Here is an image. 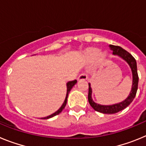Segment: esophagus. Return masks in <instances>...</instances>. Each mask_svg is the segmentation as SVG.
Returning <instances> with one entry per match:
<instances>
[{
  "label": "esophagus",
  "mask_w": 146,
  "mask_h": 146,
  "mask_svg": "<svg viewBox=\"0 0 146 146\" xmlns=\"http://www.w3.org/2000/svg\"><path fill=\"white\" fill-rule=\"evenodd\" d=\"M78 80H86L88 79V74H86V72H82L78 77Z\"/></svg>",
  "instance_id": "esophagus-1"
}]
</instances>
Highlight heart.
Masks as SVG:
<instances>
[{"label":"heart","instance_id":"b5f03b06","mask_svg":"<svg viewBox=\"0 0 146 146\" xmlns=\"http://www.w3.org/2000/svg\"><path fill=\"white\" fill-rule=\"evenodd\" d=\"M89 55H91L92 58H96L99 57L100 55H101V57L102 58L104 57V55L101 54L100 50H99V49H96V48H92L89 50Z\"/></svg>","mask_w":146,"mask_h":146}]
</instances>
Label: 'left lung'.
Segmentation results:
<instances>
[{"mask_svg":"<svg viewBox=\"0 0 146 146\" xmlns=\"http://www.w3.org/2000/svg\"><path fill=\"white\" fill-rule=\"evenodd\" d=\"M109 47L110 50L113 51V55H118L129 65L131 73H132V86H131V90L130 91L129 95L123 102L118 103V104H112V105H102V104L95 103L93 101L92 97H91L92 89H91V84L88 83V97L89 104L96 111L104 113V114H114V113H116L123 110L126 107H128L131 104V102L133 101V99L136 96L139 80L137 69V63L135 58L129 52H128L126 50L119 46L110 44Z\"/></svg>","mask_w":146,"mask_h":146,"instance_id":"left-lung-1","label":"left lung"}]
</instances>
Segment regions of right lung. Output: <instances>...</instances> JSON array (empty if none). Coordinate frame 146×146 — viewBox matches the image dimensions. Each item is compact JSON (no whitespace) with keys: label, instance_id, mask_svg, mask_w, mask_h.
<instances>
[{"label":"right lung","instance_id":"add662e5","mask_svg":"<svg viewBox=\"0 0 146 146\" xmlns=\"http://www.w3.org/2000/svg\"><path fill=\"white\" fill-rule=\"evenodd\" d=\"M77 81L76 80H74L73 81H69V82H68L66 83V87H67V91H66V99L65 100H64V103H63V104L61 105V107H60V108H59L58 110L57 111L55 112V113H52V115H49V116H47V117H44V118H42V119H48V118H52L53 116H55V115H58L59 113H60L62 112V110L64 109V108H65V106L66 105V102H67V98H68V95H69V92H70L71 89L72 88V87L74 86V85L77 83Z\"/></svg>","mask_w":146,"mask_h":146}]
</instances>
